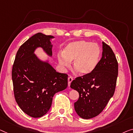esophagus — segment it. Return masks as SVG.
Returning <instances> with one entry per match:
<instances>
[{"label":"esophagus","instance_id":"obj_1","mask_svg":"<svg viewBox=\"0 0 133 133\" xmlns=\"http://www.w3.org/2000/svg\"><path fill=\"white\" fill-rule=\"evenodd\" d=\"M73 80V78L72 76H69V78H68V86L69 87L70 85V83L72 82Z\"/></svg>","mask_w":133,"mask_h":133}]
</instances>
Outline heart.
<instances>
[{
  "label": "heart",
  "mask_w": 133,
  "mask_h": 133,
  "mask_svg": "<svg viewBox=\"0 0 133 133\" xmlns=\"http://www.w3.org/2000/svg\"><path fill=\"white\" fill-rule=\"evenodd\" d=\"M100 55V48L97 43L81 40L67 45L58 60L61 65L66 67L70 66V61L74 60L75 70L81 75H87L97 66Z\"/></svg>",
  "instance_id": "b5f03b06"
}]
</instances>
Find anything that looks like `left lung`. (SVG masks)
Instances as JSON below:
<instances>
[{
  "label": "left lung",
  "instance_id": "8db88e82",
  "mask_svg": "<svg viewBox=\"0 0 133 133\" xmlns=\"http://www.w3.org/2000/svg\"><path fill=\"white\" fill-rule=\"evenodd\" d=\"M118 74L115 55L103 42L102 57L95 70L87 75L77 77L71 82V88L79 92V99L74 106L80 117L92 118L103 110L114 94Z\"/></svg>",
  "mask_w": 133,
  "mask_h": 133
}]
</instances>
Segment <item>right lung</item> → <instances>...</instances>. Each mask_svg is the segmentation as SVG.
<instances>
[{"label": "right lung", "instance_id": "right-lung-1", "mask_svg": "<svg viewBox=\"0 0 133 133\" xmlns=\"http://www.w3.org/2000/svg\"><path fill=\"white\" fill-rule=\"evenodd\" d=\"M53 36L38 33L21 45L16 54L12 70L16 102L25 114L33 118L44 115L50 109L55 93L66 89L68 75L57 72L48 63L34 54L42 47L52 55L50 39Z\"/></svg>", "mask_w": 133, "mask_h": 133}]
</instances>
